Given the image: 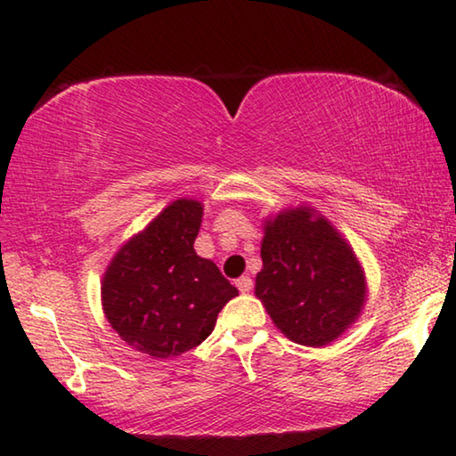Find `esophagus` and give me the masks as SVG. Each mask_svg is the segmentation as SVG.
<instances>
[{"mask_svg": "<svg viewBox=\"0 0 456 456\" xmlns=\"http://www.w3.org/2000/svg\"><path fill=\"white\" fill-rule=\"evenodd\" d=\"M235 285H237V289L241 291V293H249L251 288H253V281H251V277L243 275V277H239V280L235 281Z\"/></svg>", "mask_w": 456, "mask_h": 456, "instance_id": "obj_1", "label": "esophagus"}]
</instances>
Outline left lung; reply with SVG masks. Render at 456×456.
Returning <instances> with one entry per match:
<instances>
[{
    "instance_id": "1",
    "label": "left lung",
    "mask_w": 456,
    "mask_h": 456,
    "mask_svg": "<svg viewBox=\"0 0 456 456\" xmlns=\"http://www.w3.org/2000/svg\"><path fill=\"white\" fill-rule=\"evenodd\" d=\"M261 259L256 296L291 342L328 346L364 310V267L344 235L314 207H288L267 217Z\"/></svg>"
}]
</instances>
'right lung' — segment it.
<instances>
[{
	"label": "right lung",
	"mask_w": 456,
	"mask_h": 456,
	"mask_svg": "<svg viewBox=\"0 0 456 456\" xmlns=\"http://www.w3.org/2000/svg\"><path fill=\"white\" fill-rule=\"evenodd\" d=\"M203 203L181 197L128 239L108 264L100 296L112 330L134 350L175 358L211 334L217 315L239 296L195 239Z\"/></svg>",
	"instance_id": "right-lung-1"
}]
</instances>
